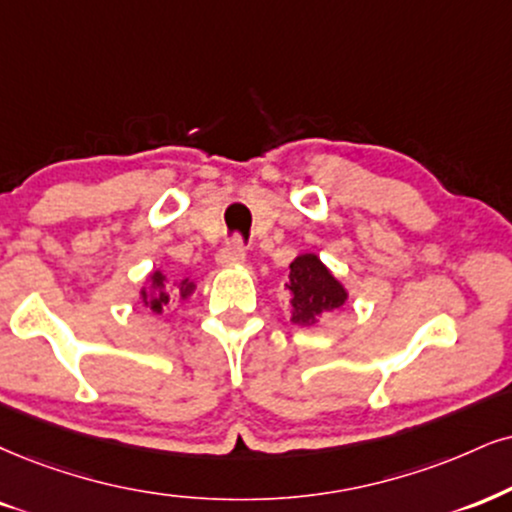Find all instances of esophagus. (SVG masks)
I'll return each instance as SVG.
<instances>
[{"instance_id":"34e87169","label":"esophagus","mask_w":512,"mask_h":512,"mask_svg":"<svg viewBox=\"0 0 512 512\" xmlns=\"http://www.w3.org/2000/svg\"><path fill=\"white\" fill-rule=\"evenodd\" d=\"M246 258V249H244V242L239 237L230 239L223 249L218 251V263L220 266H235V263H242Z\"/></svg>"}]
</instances>
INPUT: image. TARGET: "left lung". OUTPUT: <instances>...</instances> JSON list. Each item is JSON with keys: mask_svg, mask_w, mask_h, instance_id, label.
Returning a JSON list of instances; mask_svg holds the SVG:
<instances>
[{"mask_svg": "<svg viewBox=\"0 0 512 512\" xmlns=\"http://www.w3.org/2000/svg\"><path fill=\"white\" fill-rule=\"evenodd\" d=\"M289 275V304H292V323L313 325L315 318L330 313L346 301L344 287L334 280L330 270L318 256L304 254L292 263Z\"/></svg>", "mask_w": 512, "mask_h": 512, "instance_id": "8db88e82", "label": "left lung"}]
</instances>
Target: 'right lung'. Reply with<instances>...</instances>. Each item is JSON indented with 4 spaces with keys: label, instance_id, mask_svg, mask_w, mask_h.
<instances>
[{
    "label": "right lung",
    "instance_id": "1",
    "mask_svg": "<svg viewBox=\"0 0 512 512\" xmlns=\"http://www.w3.org/2000/svg\"><path fill=\"white\" fill-rule=\"evenodd\" d=\"M175 289V292H180V296H185L189 289H192V285L189 282H180L178 287H170ZM144 304H147L151 311L154 313H163V308L168 306L170 296H168V289H166V277H163L161 273H154L151 275V285H149V292H144Z\"/></svg>",
    "mask_w": 512,
    "mask_h": 512
}]
</instances>
